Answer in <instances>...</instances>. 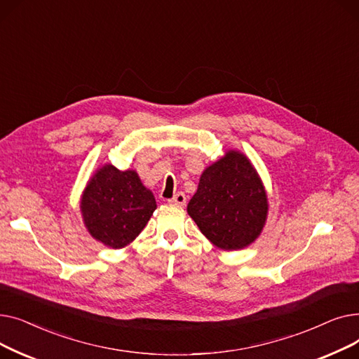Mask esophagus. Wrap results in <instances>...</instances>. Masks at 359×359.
<instances>
[{
	"instance_id": "34e87169",
	"label": "esophagus",
	"mask_w": 359,
	"mask_h": 359,
	"mask_svg": "<svg viewBox=\"0 0 359 359\" xmlns=\"http://www.w3.org/2000/svg\"><path fill=\"white\" fill-rule=\"evenodd\" d=\"M168 202L173 203V205H177V206H184L186 205V195L183 192H179L172 199H170Z\"/></svg>"
}]
</instances>
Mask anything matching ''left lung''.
Wrapping results in <instances>:
<instances>
[{"instance_id": "1", "label": "left lung", "mask_w": 359, "mask_h": 359, "mask_svg": "<svg viewBox=\"0 0 359 359\" xmlns=\"http://www.w3.org/2000/svg\"><path fill=\"white\" fill-rule=\"evenodd\" d=\"M187 214L218 249L238 250L252 244L265 225L268 196L249 158L231 149L206 167Z\"/></svg>"}]
</instances>
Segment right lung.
Listing matches in <instances>:
<instances>
[{"mask_svg":"<svg viewBox=\"0 0 359 359\" xmlns=\"http://www.w3.org/2000/svg\"><path fill=\"white\" fill-rule=\"evenodd\" d=\"M80 208L93 238L122 249L144 230L157 203L135 170L106 164L88 180Z\"/></svg>","mask_w":359,"mask_h":359,"instance_id":"right-lung-1","label":"right lung"}]
</instances>
